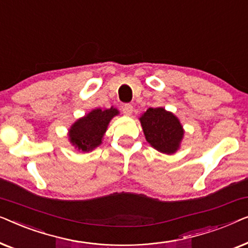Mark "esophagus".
<instances>
[{
	"mask_svg": "<svg viewBox=\"0 0 248 248\" xmlns=\"http://www.w3.org/2000/svg\"><path fill=\"white\" fill-rule=\"evenodd\" d=\"M122 111L125 116H131L132 113H133V106L130 104H125L123 107H122Z\"/></svg>",
	"mask_w": 248,
	"mask_h": 248,
	"instance_id": "obj_1",
	"label": "esophagus"
}]
</instances>
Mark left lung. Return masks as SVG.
Returning <instances> with one entry per match:
<instances>
[{"mask_svg": "<svg viewBox=\"0 0 248 248\" xmlns=\"http://www.w3.org/2000/svg\"><path fill=\"white\" fill-rule=\"evenodd\" d=\"M145 139L152 148L166 155H172L181 147L184 130L174 114L165 108H149L140 117Z\"/></svg>", "mask_w": 248, "mask_h": 248, "instance_id": "8db88e82", "label": "left lung"}]
</instances>
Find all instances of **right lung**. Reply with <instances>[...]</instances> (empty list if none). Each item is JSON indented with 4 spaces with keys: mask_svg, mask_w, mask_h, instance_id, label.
Instances as JSON below:
<instances>
[{
    "mask_svg": "<svg viewBox=\"0 0 248 248\" xmlns=\"http://www.w3.org/2000/svg\"><path fill=\"white\" fill-rule=\"evenodd\" d=\"M120 114L116 108L91 110L86 116L74 122L69 130V140L78 150L82 152L93 151L101 144L105 132L111 118Z\"/></svg>",
    "mask_w": 248,
    "mask_h": 248,
    "instance_id": "1",
    "label": "right lung"
}]
</instances>
